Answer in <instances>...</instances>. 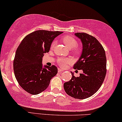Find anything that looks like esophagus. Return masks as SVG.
Returning <instances> with one entry per match:
<instances>
[{"mask_svg": "<svg viewBox=\"0 0 122 122\" xmlns=\"http://www.w3.org/2000/svg\"><path fill=\"white\" fill-rule=\"evenodd\" d=\"M64 70H62V69H60V68H58V72H63L64 71Z\"/></svg>", "mask_w": 122, "mask_h": 122, "instance_id": "esophagus-1", "label": "esophagus"}]
</instances>
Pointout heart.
I'll list each match as a JSON object with an SVG mask.
<instances>
[{"instance_id":"b5f03b06","label":"heart","mask_w":122,"mask_h":122,"mask_svg":"<svg viewBox=\"0 0 122 122\" xmlns=\"http://www.w3.org/2000/svg\"><path fill=\"white\" fill-rule=\"evenodd\" d=\"M62 41L63 43L65 44L66 47H67L70 49H72V52L74 53L75 54H79L80 53V52H81V48L79 46H76L77 44H78V42H77V41L74 37L67 35V36H65L64 38H62ZM55 43H56V42L55 41L52 43L51 45V48H53L54 47V46L55 45ZM71 61V60L69 58L59 57L57 59V64L61 67H65L67 64H70Z\"/></svg>"}]
</instances>
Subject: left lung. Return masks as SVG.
Here are the masks:
<instances>
[{"instance_id": "obj_1", "label": "left lung", "mask_w": 122, "mask_h": 122, "mask_svg": "<svg viewBox=\"0 0 122 122\" xmlns=\"http://www.w3.org/2000/svg\"><path fill=\"white\" fill-rule=\"evenodd\" d=\"M75 35L81 40L83 51L81 57L73 68L82 70L83 74L72 77L64 84L66 93L76 99H84L94 95L103 83L106 74L105 51L98 40L85 33Z\"/></svg>"}]
</instances>
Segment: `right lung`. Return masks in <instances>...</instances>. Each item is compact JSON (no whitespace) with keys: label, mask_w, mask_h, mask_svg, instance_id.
Segmentation results:
<instances>
[{"label":"right lung","mask_w":122,"mask_h":122,"mask_svg":"<svg viewBox=\"0 0 122 122\" xmlns=\"http://www.w3.org/2000/svg\"><path fill=\"white\" fill-rule=\"evenodd\" d=\"M61 31L37 30L26 35L17 49L13 70L17 81L25 91L38 95L46 90L57 73L56 66H45L42 57L48 52L53 39Z\"/></svg>","instance_id":"add662e5"}]
</instances>
